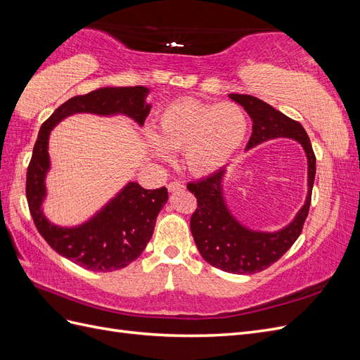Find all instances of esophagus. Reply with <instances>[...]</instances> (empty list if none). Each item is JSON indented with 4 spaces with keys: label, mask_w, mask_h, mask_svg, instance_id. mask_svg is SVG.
I'll list each match as a JSON object with an SVG mask.
<instances>
[{
    "label": "esophagus",
    "mask_w": 360,
    "mask_h": 360,
    "mask_svg": "<svg viewBox=\"0 0 360 360\" xmlns=\"http://www.w3.org/2000/svg\"><path fill=\"white\" fill-rule=\"evenodd\" d=\"M167 188H168L169 192H177V191H183L184 189L183 184L179 183V181H171Z\"/></svg>",
    "instance_id": "34e87169"
}]
</instances>
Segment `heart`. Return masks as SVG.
Here are the masks:
<instances>
[{
	"instance_id": "b5f03b06",
	"label": "heart",
	"mask_w": 360,
	"mask_h": 360,
	"mask_svg": "<svg viewBox=\"0 0 360 360\" xmlns=\"http://www.w3.org/2000/svg\"><path fill=\"white\" fill-rule=\"evenodd\" d=\"M248 127V115L236 103L181 99L163 108L155 135L148 134L146 143L160 160H168L169 151H181L183 167L192 176L205 177L231 160L245 143Z\"/></svg>"
}]
</instances>
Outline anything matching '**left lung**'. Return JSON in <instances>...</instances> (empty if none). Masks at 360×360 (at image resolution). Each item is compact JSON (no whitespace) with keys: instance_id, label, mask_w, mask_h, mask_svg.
<instances>
[{"instance_id":"obj_1","label":"left lung","mask_w":360,"mask_h":360,"mask_svg":"<svg viewBox=\"0 0 360 360\" xmlns=\"http://www.w3.org/2000/svg\"><path fill=\"white\" fill-rule=\"evenodd\" d=\"M252 118V135L246 150L276 138H290L302 146L308 160V193L294 219L278 231H257L245 226L225 201L224 179L226 167L198 181L188 183L198 207L191 217V231L207 263L228 274L252 275L278 261L297 240L307 219L315 179V155L300 123L274 106L249 94H230Z\"/></svg>"}]
</instances>
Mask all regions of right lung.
Segmentation results:
<instances>
[{
    "label": "right lung",
    "instance_id": "obj_1",
    "mask_svg": "<svg viewBox=\"0 0 360 360\" xmlns=\"http://www.w3.org/2000/svg\"><path fill=\"white\" fill-rule=\"evenodd\" d=\"M150 89L102 86L89 94L75 96L58 106L41 124L27 171V201L37 231L48 245L84 269L112 271L129 266L146 249L153 236L156 217L168 201L167 188L148 191L129 181L115 197L76 226L52 224L43 213L46 198V176L51 169L49 135L61 120L73 114L102 117L126 115L143 126L151 105L146 102Z\"/></svg>",
    "mask_w": 360,
    "mask_h": 360
}]
</instances>
